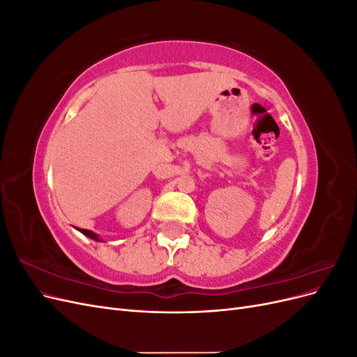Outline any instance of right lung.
Here are the masks:
<instances>
[{"instance_id":"right-lung-1","label":"right lung","mask_w":357,"mask_h":357,"mask_svg":"<svg viewBox=\"0 0 357 357\" xmlns=\"http://www.w3.org/2000/svg\"><path fill=\"white\" fill-rule=\"evenodd\" d=\"M79 231H80L83 235L88 236V238H92V240H95V241H102L101 236H100L98 234H95V232H92V231H89V229H80V228H79Z\"/></svg>"}]
</instances>
